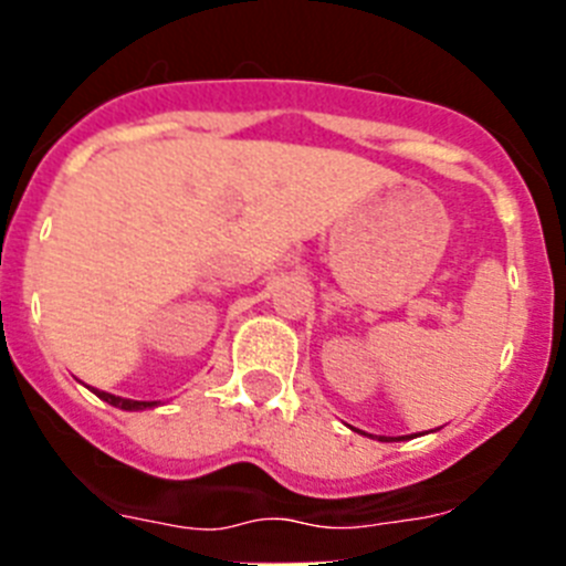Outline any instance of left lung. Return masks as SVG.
Listing matches in <instances>:
<instances>
[{
    "instance_id": "left-lung-1",
    "label": "left lung",
    "mask_w": 566,
    "mask_h": 566,
    "mask_svg": "<svg viewBox=\"0 0 566 566\" xmlns=\"http://www.w3.org/2000/svg\"><path fill=\"white\" fill-rule=\"evenodd\" d=\"M382 439H385V437H379V442H382ZM388 439H391V437H388ZM399 439H408V437H399Z\"/></svg>"
}]
</instances>
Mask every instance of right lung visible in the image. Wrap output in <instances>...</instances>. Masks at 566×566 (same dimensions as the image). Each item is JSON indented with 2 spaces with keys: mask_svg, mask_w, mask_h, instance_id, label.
I'll return each mask as SVG.
<instances>
[{
  "mask_svg": "<svg viewBox=\"0 0 566 566\" xmlns=\"http://www.w3.org/2000/svg\"><path fill=\"white\" fill-rule=\"evenodd\" d=\"M93 394H96L98 399H104L107 405H113V408H122V411H147V408H158V405H161V402H142V399L115 397V394L98 391V388H93Z\"/></svg>",
  "mask_w": 566,
  "mask_h": 566,
  "instance_id": "add662e5",
  "label": "right lung"
}]
</instances>
